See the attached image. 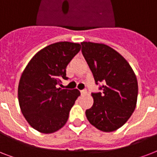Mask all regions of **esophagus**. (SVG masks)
I'll return each mask as SVG.
<instances>
[{
  "label": "esophagus",
  "mask_w": 157,
  "mask_h": 157,
  "mask_svg": "<svg viewBox=\"0 0 157 157\" xmlns=\"http://www.w3.org/2000/svg\"><path fill=\"white\" fill-rule=\"evenodd\" d=\"M87 94V90H81V95H85Z\"/></svg>",
  "instance_id": "esophagus-1"
}]
</instances>
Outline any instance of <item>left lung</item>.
<instances>
[{
    "instance_id": "obj_1",
    "label": "left lung",
    "mask_w": 157,
    "mask_h": 157,
    "mask_svg": "<svg viewBox=\"0 0 157 157\" xmlns=\"http://www.w3.org/2000/svg\"><path fill=\"white\" fill-rule=\"evenodd\" d=\"M82 54L102 92L92 94L94 104L86 111L89 122L103 132L117 130L133 114L138 98V81L126 59L102 43L83 41Z\"/></svg>"
}]
</instances>
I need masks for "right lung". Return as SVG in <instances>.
Returning a JSON list of instances; mask_svg holds the SVG:
<instances>
[{"mask_svg":"<svg viewBox=\"0 0 157 157\" xmlns=\"http://www.w3.org/2000/svg\"><path fill=\"white\" fill-rule=\"evenodd\" d=\"M79 43L61 41L48 45L32 58L21 75L18 103L28 123L43 134H52L64 126L69 112L80 96L78 90H61L66 67L81 50Z\"/></svg>","mask_w":157,"mask_h":157,"instance_id":"obj_1","label":"right lung"}]
</instances>
